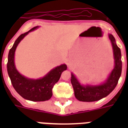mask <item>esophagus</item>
Instances as JSON below:
<instances>
[{
	"label": "esophagus",
	"mask_w": 128,
	"mask_h": 128,
	"mask_svg": "<svg viewBox=\"0 0 128 128\" xmlns=\"http://www.w3.org/2000/svg\"><path fill=\"white\" fill-rule=\"evenodd\" d=\"M67 65H68V66H69V65H70V64H69L68 62H67Z\"/></svg>",
	"instance_id": "34e87169"
}]
</instances>
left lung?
Masks as SVG:
<instances>
[{
    "label": "left lung",
    "mask_w": 128,
    "mask_h": 128,
    "mask_svg": "<svg viewBox=\"0 0 128 128\" xmlns=\"http://www.w3.org/2000/svg\"><path fill=\"white\" fill-rule=\"evenodd\" d=\"M113 48L114 58V68L107 80L100 85H86L80 84L74 74H71V83L74 91V96L77 100L82 102H95L102 99L109 95L117 86L122 74V54L120 48L116 43L115 38L112 34H108Z\"/></svg>",
    "instance_id": "1"
}]
</instances>
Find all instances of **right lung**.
<instances>
[{
    "label": "right lung",
    "mask_w": 128,
    "mask_h": 128,
    "mask_svg": "<svg viewBox=\"0 0 128 128\" xmlns=\"http://www.w3.org/2000/svg\"><path fill=\"white\" fill-rule=\"evenodd\" d=\"M38 28L35 26L22 34L16 40L12 47L9 51L7 63V71L10 78L11 83L15 90L26 100L34 102L48 100L52 96V88L58 82L62 72L67 69L66 64H62L52 69L43 78L34 80L27 78L20 74L15 67L14 53L18 44L30 32Z\"/></svg>",
    "instance_id": "right-lung-1"
}]
</instances>
